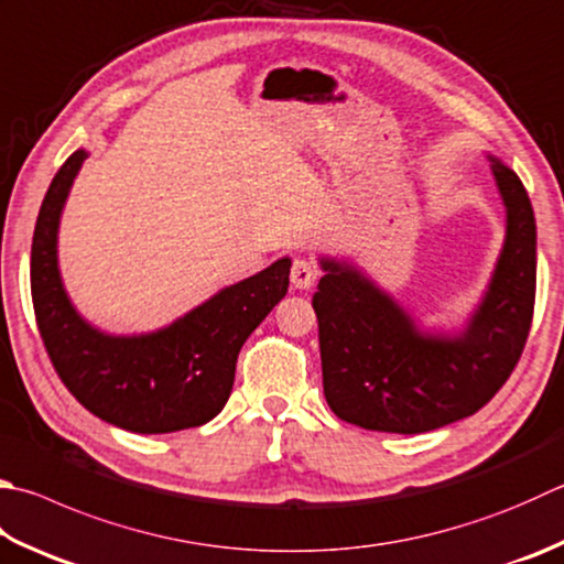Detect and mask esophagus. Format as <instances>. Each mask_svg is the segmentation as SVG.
I'll list each match as a JSON object with an SVG mask.
<instances>
[{
    "instance_id": "esophagus-1",
    "label": "esophagus",
    "mask_w": 564,
    "mask_h": 564,
    "mask_svg": "<svg viewBox=\"0 0 564 564\" xmlns=\"http://www.w3.org/2000/svg\"><path fill=\"white\" fill-rule=\"evenodd\" d=\"M318 280L316 262L310 258H296L292 262V284L296 290H312Z\"/></svg>"
}]
</instances>
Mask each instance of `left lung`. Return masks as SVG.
I'll list each match as a JSON object with an SVG mask.
<instances>
[{
    "label": "left lung",
    "mask_w": 564,
    "mask_h": 564,
    "mask_svg": "<svg viewBox=\"0 0 564 564\" xmlns=\"http://www.w3.org/2000/svg\"><path fill=\"white\" fill-rule=\"evenodd\" d=\"M506 246L481 310L459 338H430L376 284L324 260L312 306L324 395L344 422L420 434L469 417L511 378L535 310V216L513 169L494 159Z\"/></svg>",
    "instance_id": "1"
}]
</instances>
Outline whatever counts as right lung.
<instances>
[{"label": "right lung", "instance_id": "obj_1", "mask_svg": "<svg viewBox=\"0 0 564 564\" xmlns=\"http://www.w3.org/2000/svg\"><path fill=\"white\" fill-rule=\"evenodd\" d=\"M85 156L73 152L53 176L31 242V300L51 364L70 395L115 427L166 434L206 424L230 398L242 344L286 294L292 262L226 286L156 334L95 332L70 306L56 264L61 208Z\"/></svg>", "mask_w": 564, "mask_h": 564}]
</instances>
